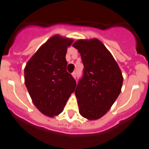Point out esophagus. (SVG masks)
Returning a JSON list of instances; mask_svg holds the SVG:
<instances>
[{
	"instance_id": "esophagus-1",
	"label": "esophagus",
	"mask_w": 149,
	"mask_h": 149,
	"mask_svg": "<svg viewBox=\"0 0 149 149\" xmlns=\"http://www.w3.org/2000/svg\"><path fill=\"white\" fill-rule=\"evenodd\" d=\"M72 76H73V77L74 78V79H76V72H74L73 73H72Z\"/></svg>"
}]
</instances>
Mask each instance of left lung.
<instances>
[{
  "mask_svg": "<svg viewBox=\"0 0 149 149\" xmlns=\"http://www.w3.org/2000/svg\"><path fill=\"white\" fill-rule=\"evenodd\" d=\"M72 46L81 53L84 65L83 75L74 92L79 113L88 120H97L107 113L120 95L123 81L121 70L98 39H81Z\"/></svg>",
  "mask_w": 149,
  "mask_h": 149,
  "instance_id": "obj_1",
  "label": "left lung"
}]
</instances>
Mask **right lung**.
I'll return each mask as SVG.
<instances>
[{
    "instance_id": "right-lung-1",
    "label": "right lung",
    "mask_w": 149,
    "mask_h": 149,
    "mask_svg": "<svg viewBox=\"0 0 149 149\" xmlns=\"http://www.w3.org/2000/svg\"><path fill=\"white\" fill-rule=\"evenodd\" d=\"M73 40L55 35L29 60L24 69L25 84L34 105L49 117L63 111L74 91L76 81L67 72L66 52Z\"/></svg>"
}]
</instances>
